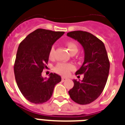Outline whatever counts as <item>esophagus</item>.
<instances>
[{"label":"esophagus","mask_w":125,"mask_h":125,"mask_svg":"<svg viewBox=\"0 0 125 125\" xmlns=\"http://www.w3.org/2000/svg\"><path fill=\"white\" fill-rule=\"evenodd\" d=\"M68 78H65V77H62V81H63V82H64V81H65L66 80H67Z\"/></svg>","instance_id":"obj_1"}]
</instances>
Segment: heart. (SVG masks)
Returning a JSON list of instances; mask_svg holds the SVG:
<instances>
[{
	"mask_svg": "<svg viewBox=\"0 0 125 125\" xmlns=\"http://www.w3.org/2000/svg\"><path fill=\"white\" fill-rule=\"evenodd\" d=\"M66 47L68 49L69 52L72 55H74L78 51V45L74 41H68L66 42ZM55 55V47H52L49 51V56L50 59H53ZM75 66L74 64L71 63H62L60 62L57 63L54 66L53 70L55 72H56L59 74L65 76H68L70 74V72L73 70H74Z\"/></svg>",
	"mask_w": 125,
	"mask_h": 125,
	"instance_id": "obj_1",
	"label": "heart"
}]
</instances>
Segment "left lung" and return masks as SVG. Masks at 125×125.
<instances>
[{
    "instance_id": "obj_1",
    "label": "left lung",
    "mask_w": 125,
    "mask_h": 125,
    "mask_svg": "<svg viewBox=\"0 0 125 125\" xmlns=\"http://www.w3.org/2000/svg\"><path fill=\"white\" fill-rule=\"evenodd\" d=\"M67 36L79 42L84 50L83 64L76 72V75L84 74L83 79L74 80V87L68 93L78 104H89L104 89L110 70L108 53L104 42L89 32L72 31L67 33Z\"/></svg>"
}]
</instances>
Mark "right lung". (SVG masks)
Masks as SVG:
<instances>
[{"label": "right lung", "mask_w": 125, "mask_h": 125, "mask_svg": "<svg viewBox=\"0 0 125 125\" xmlns=\"http://www.w3.org/2000/svg\"><path fill=\"white\" fill-rule=\"evenodd\" d=\"M64 32L37 29L21 42L14 63V74L19 89L27 100L36 104L47 102L55 84L62 78L51 73L49 78L42 76L47 68L51 48Z\"/></svg>", "instance_id": "add662e5"}]
</instances>
